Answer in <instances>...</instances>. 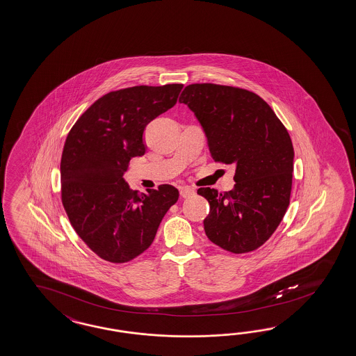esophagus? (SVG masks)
I'll use <instances>...</instances> for the list:
<instances>
[{"label":"esophagus","mask_w":356,"mask_h":356,"mask_svg":"<svg viewBox=\"0 0 356 356\" xmlns=\"http://www.w3.org/2000/svg\"><path fill=\"white\" fill-rule=\"evenodd\" d=\"M194 194H195V191L193 188H189V186L180 188V195L182 198H191V195H194Z\"/></svg>","instance_id":"1"}]
</instances>
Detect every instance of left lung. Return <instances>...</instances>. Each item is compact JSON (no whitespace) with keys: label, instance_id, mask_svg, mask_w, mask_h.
Returning a JSON list of instances; mask_svg holds the SVG:
<instances>
[{"label":"left lung","instance_id":"left-lung-1","mask_svg":"<svg viewBox=\"0 0 356 356\" xmlns=\"http://www.w3.org/2000/svg\"><path fill=\"white\" fill-rule=\"evenodd\" d=\"M206 134L216 162L235 165L234 189L200 188L209 200L204 232L225 251H254L269 239L289 206L293 145L269 104L248 90L215 83L185 87L179 99Z\"/></svg>","mask_w":356,"mask_h":356}]
</instances>
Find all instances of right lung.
Here are the masks:
<instances>
[{"label": "right lung", "mask_w": 356, "mask_h": 356, "mask_svg": "<svg viewBox=\"0 0 356 356\" xmlns=\"http://www.w3.org/2000/svg\"><path fill=\"white\" fill-rule=\"evenodd\" d=\"M184 85L134 86L97 99L70 131L61 154V202L88 248L122 264L147 251L167 211L172 185L147 193L124 181L131 158L145 154L147 123L171 109Z\"/></svg>", "instance_id": "obj_1"}]
</instances>
